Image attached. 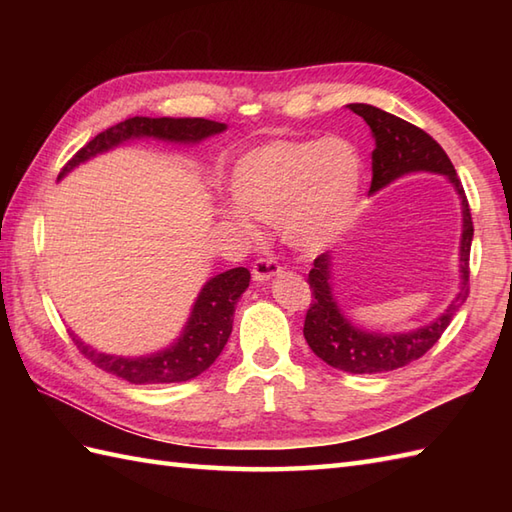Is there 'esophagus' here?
<instances>
[{
    "label": "esophagus",
    "mask_w": 512,
    "mask_h": 512,
    "mask_svg": "<svg viewBox=\"0 0 512 512\" xmlns=\"http://www.w3.org/2000/svg\"><path fill=\"white\" fill-rule=\"evenodd\" d=\"M281 264L279 262H275L273 257H259L257 262L253 264V279L255 281H268V279H273L275 275H279L281 273Z\"/></svg>",
    "instance_id": "34e87169"
}]
</instances>
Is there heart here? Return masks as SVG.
<instances>
[{
  "instance_id": "b5f03b06",
  "label": "heart",
  "mask_w": 512,
  "mask_h": 512,
  "mask_svg": "<svg viewBox=\"0 0 512 512\" xmlns=\"http://www.w3.org/2000/svg\"><path fill=\"white\" fill-rule=\"evenodd\" d=\"M363 160L350 140H270L246 151L228 173L237 206L224 217L250 233V217L279 224L286 242L301 253L332 244L350 222L361 193Z\"/></svg>"
}]
</instances>
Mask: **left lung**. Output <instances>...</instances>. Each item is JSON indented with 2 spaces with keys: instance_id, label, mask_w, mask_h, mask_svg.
I'll list each match as a JSON object with an SVG mask.
<instances>
[{
  "instance_id": "1",
  "label": "left lung",
  "mask_w": 512,
  "mask_h": 512,
  "mask_svg": "<svg viewBox=\"0 0 512 512\" xmlns=\"http://www.w3.org/2000/svg\"><path fill=\"white\" fill-rule=\"evenodd\" d=\"M372 129L376 149L372 151V187L369 193L387 187L407 173L431 171L447 176L462 200V242H460V273L462 284L458 295L449 303L436 321H431L413 332L405 334H376L356 328L345 319L341 308L336 306L332 292V255L323 253L314 259V266L308 275L312 290V303L303 323V336L310 350L321 361L343 369L350 374H380L391 369L405 367L411 361H418L438 343L442 332L449 328L455 312L469 297V255L473 242V220L469 200H466L462 182L455 173L453 162L444 154V149L420 127L411 125L402 118L378 110L374 105L352 103L347 105Z\"/></svg>"
}]
</instances>
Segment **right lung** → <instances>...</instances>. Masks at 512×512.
<instances>
[{"label": "right lung", "instance_id": "obj_1", "mask_svg": "<svg viewBox=\"0 0 512 512\" xmlns=\"http://www.w3.org/2000/svg\"><path fill=\"white\" fill-rule=\"evenodd\" d=\"M224 123L206 121V118H147L134 116L127 121L118 123L110 129H105L99 136H94L88 145L81 147L68 160L59 173L63 178L65 173L72 171L76 165L90 160L96 154L112 149L125 143L129 138H160L171 140V143H200L213 134L224 132ZM250 284V273L246 268H231L222 275H215L204 284L202 292L193 303L191 317L184 325L180 339L171 347L151 356L125 358V356H110L92 350L81 339L74 343L81 354L92 361L103 372L114 374L134 385H160V383H184L206 372L215 358L220 356L224 345L233 330V314L239 297L244 295Z\"/></svg>", "mask_w": 512, "mask_h": 512}]
</instances>
